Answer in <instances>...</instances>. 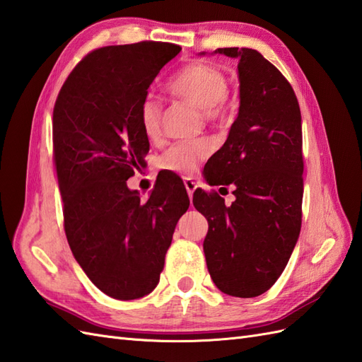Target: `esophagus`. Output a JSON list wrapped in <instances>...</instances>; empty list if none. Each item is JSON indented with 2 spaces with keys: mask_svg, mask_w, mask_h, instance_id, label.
<instances>
[{
  "mask_svg": "<svg viewBox=\"0 0 362 362\" xmlns=\"http://www.w3.org/2000/svg\"><path fill=\"white\" fill-rule=\"evenodd\" d=\"M184 186H186V190L189 193V198L192 199L193 192L197 190V182L193 181V178H184Z\"/></svg>",
  "mask_w": 362,
  "mask_h": 362,
  "instance_id": "1",
  "label": "esophagus"
}]
</instances>
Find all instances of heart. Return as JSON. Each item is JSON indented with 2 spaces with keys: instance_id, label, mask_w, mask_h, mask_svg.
I'll use <instances>...</instances> for the list:
<instances>
[{
  "instance_id": "heart-1",
  "label": "heart",
  "mask_w": 362,
  "mask_h": 362,
  "mask_svg": "<svg viewBox=\"0 0 362 362\" xmlns=\"http://www.w3.org/2000/svg\"><path fill=\"white\" fill-rule=\"evenodd\" d=\"M167 90L172 95L186 100L195 107L215 117L221 109L228 93L226 75L214 64L192 63L178 70L167 83ZM139 126L148 139H156L161 132V104L155 96L147 95L141 101L138 110ZM210 146L206 141H187L173 144L161 158V165L180 173H190L197 165L206 160Z\"/></svg>"
}]
</instances>
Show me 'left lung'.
Returning a JSON list of instances; mask_svg holds the SVG:
<instances>
[{"label": "left lung", "mask_w": 362, "mask_h": 362, "mask_svg": "<svg viewBox=\"0 0 362 362\" xmlns=\"http://www.w3.org/2000/svg\"><path fill=\"white\" fill-rule=\"evenodd\" d=\"M214 54L238 61L240 110L206 167L211 186L232 184L235 201L226 206L218 193L199 189L193 206L209 223L202 247L215 286L253 298L276 283L301 232V110L292 86L258 50L224 47Z\"/></svg>", "instance_id": "1"}]
</instances>
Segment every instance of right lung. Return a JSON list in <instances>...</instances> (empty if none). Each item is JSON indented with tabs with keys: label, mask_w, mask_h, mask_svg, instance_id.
<instances>
[{
	"label": "right lung",
	"mask_w": 362,
	"mask_h": 362,
	"mask_svg": "<svg viewBox=\"0 0 362 362\" xmlns=\"http://www.w3.org/2000/svg\"><path fill=\"white\" fill-rule=\"evenodd\" d=\"M180 52L153 41L96 49L72 70L55 103L54 160L70 250L92 283L121 301L160 283L176 223L190 204L173 176L172 184L156 182L147 201L126 182L148 152L139 104Z\"/></svg>",
	"instance_id": "add662e5"
}]
</instances>
